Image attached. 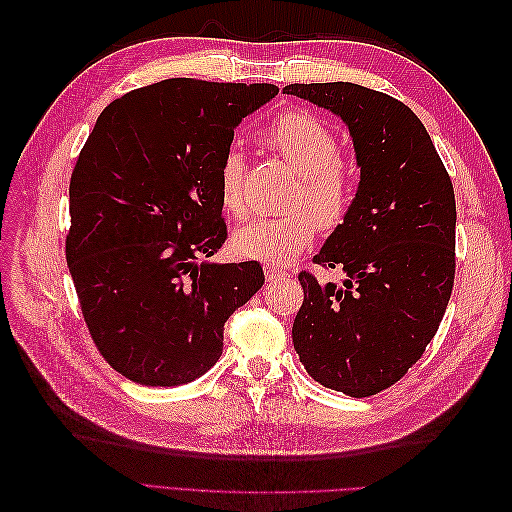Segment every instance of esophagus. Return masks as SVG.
<instances>
[{"mask_svg": "<svg viewBox=\"0 0 512 512\" xmlns=\"http://www.w3.org/2000/svg\"><path fill=\"white\" fill-rule=\"evenodd\" d=\"M262 269H265V277H267L269 282L280 280V277H290V273H288L286 269L277 267V265H265V267H262Z\"/></svg>", "mask_w": 512, "mask_h": 512, "instance_id": "esophagus-1", "label": "esophagus"}]
</instances>
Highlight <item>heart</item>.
Listing matches in <instances>:
<instances>
[{
    "label": "heart",
    "mask_w": 512,
    "mask_h": 512,
    "mask_svg": "<svg viewBox=\"0 0 512 512\" xmlns=\"http://www.w3.org/2000/svg\"><path fill=\"white\" fill-rule=\"evenodd\" d=\"M258 138L297 170L299 185L286 200L290 211L239 228L232 243L243 256L286 262L314 243L318 226L335 230L344 224L354 203V175L339 156L335 132L303 108H288L275 115ZM245 179V156L230 147L220 162L218 185L222 205L232 218L250 213Z\"/></svg>",
    "instance_id": "1"
}]
</instances>
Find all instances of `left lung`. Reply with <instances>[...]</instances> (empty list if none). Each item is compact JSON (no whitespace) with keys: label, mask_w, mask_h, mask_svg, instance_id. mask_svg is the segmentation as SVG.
Here are the masks:
<instances>
[{"label":"left lung","mask_w":512,"mask_h":512,"mask_svg":"<svg viewBox=\"0 0 512 512\" xmlns=\"http://www.w3.org/2000/svg\"><path fill=\"white\" fill-rule=\"evenodd\" d=\"M284 94L339 115L361 181L344 224L314 262L342 284L299 273L292 342L307 374L350 397L404 378L436 335L455 284V192L410 108L354 83L288 85Z\"/></svg>","instance_id":"1"}]
</instances>
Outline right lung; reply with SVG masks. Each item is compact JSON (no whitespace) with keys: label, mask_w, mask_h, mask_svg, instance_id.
<instances>
[{"label":"right lung","mask_w":512,"mask_h":512,"mask_svg":"<svg viewBox=\"0 0 512 512\" xmlns=\"http://www.w3.org/2000/svg\"><path fill=\"white\" fill-rule=\"evenodd\" d=\"M269 83L168 79L108 104L70 179L66 260L96 348L121 376L177 386L220 359L224 322L265 284L256 260L218 265V170Z\"/></svg>","instance_id":"obj_1"}]
</instances>
